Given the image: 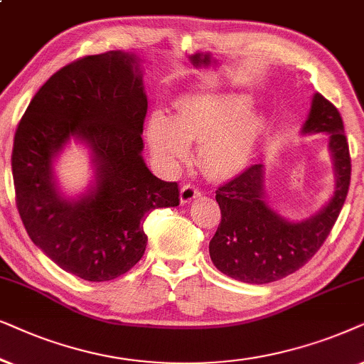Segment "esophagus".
I'll return each instance as SVG.
<instances>
[{
  "mask_svg": "<svg viewBox=\"0 0 364 364\" xmlns=\"http://www.w3.org/2000/svg\"><path fill=\"white\" fill-rule=\"evenodd\" d=\"M200 195H201V191L198 190L195 185H190V183H188V185L181 188V196H179V198H181V203H190Z\"/></svg>",
  "mask_w": 364,
  "mask_h": 364,
  "instance_id": "obj_1",
  "label": "esophagus"
}]
</instances>
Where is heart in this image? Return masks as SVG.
I'll return each instance as SVG.
<instances>
[{"label": "heart", "mask_w": 364, "mask_h": 364, "mask_svg": "<svg viewBox=\"0 0 364 364\" xmlns=\"http://www.w3.org/2000/svg\"><path fill=\"white\" fill-rule=\"evenodd\" d=\"M250 98L245 95L191 96L178 105L169 118L161 111L149 116L148 139L151 148L168 163H181L188 144L201 143L203 166L215 176H230L248 163L263 121L245 113Z\"/></svg>", "instance_id": "1"}]
</instances>
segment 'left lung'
Wrapping results in <instances>:
<instances>
[{
  "label": "left lung",
  "instance_id": "8db88e82",
  "mask_svg": "<svg viewBox=\"0 0 364 364\" xmlns=\"http://www.w3.org/2000/svg\"><path fill=\"white\" fill-rule=\"evenodd\" d=\"M303 133H328L336 168V191L318 215L289 223L263 200V166L251 164L216 190L221 221L210 241V256L221 273L251 284H266L303 268L331 232L351 181V156L343 118L316 93Z\"/></svg>",
  "mask_w": 364,
  "mask_h": 364
}]
</instances>
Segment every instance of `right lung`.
Returning <instances> with one entry per match:
<instances>
[{
  "instance_id": "obj_1",
  "label": "right lung",
  "mask_w": 364,
  "mask_h": 364,
  "mask_svg": "<svg viewBox=\"0 0 364 364\" xmlns=\"http://www.w3.org/2000/svg\"><path fill=\"white\" fill-rule=\"evenodd\" d=\"M136 58L123 51L77 58L33 96L14 133L16 208L33 243L68 273L109 281L141 259L143 223L156 208L178 206L176 181L144 164L148 100ZM70 136L95 153L99 185L80 202L55 193L50 159Z\"/></svg>"
}]
</instances>
